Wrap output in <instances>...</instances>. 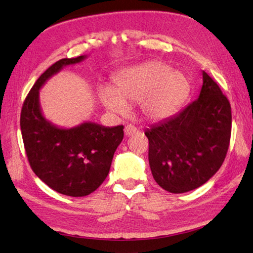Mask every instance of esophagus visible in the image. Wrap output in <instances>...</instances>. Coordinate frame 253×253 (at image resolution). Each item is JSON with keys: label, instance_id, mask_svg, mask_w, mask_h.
Segmentation results:
<instances>
[{"label": "esophagus", "instance_id": "34e87169", "mask_svg": "<svg viewBox=\"0 0 253 253\" xmlns=\"http://www.w3.org/2000/svg\"><path fill=\"white\" fill-rule=\"evenodd\" d=\"M136 132V127L134 126H132V124H129V126H126L124 127V133L126 135H132L133 133Z\"/></svg>", "mask_w": 253, "mask_h": 253}]
</instances>
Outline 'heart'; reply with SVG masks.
Returning a JSON list of instances; mask_svg holds the SVG:
<instances>
[{
	"label": "heart",
	"mask_w": 253,
	"mask_h": 253,
	"mask_svg": "<svg viewBox=\"0 0 253 253\" xmlns=\"http://www.w3.org/2000/svg\"><path fill=\"white\" fill-rule=\"evenodd\" d=\"M188 90V80L183 73L161 61H149L119 73L113 80V88H99L98 97L112 113L124 114L126 104L139 102L144 118L161 120L178 109Z\"/></svg>",
	"instance_id": "heart-1"
}]
</instances>
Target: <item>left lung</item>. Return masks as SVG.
<instances>
[{
	"label": "left lung",
	"mask_w": 253,
	"mask_h": 253,
	"mask_svg": "<svg viewBox=\"0 0 253 253\" xmlns=\"http://www.w3.org/2000/svg\"><path fill=\"white\" fill-rule=\"evenodd\" d=\"M231 127L229 99L203 72L200 96L144 132L149 140V165L157 184L173 194L205 184L225 159Z\"/></svg>",
	"instance_id": "8db88e82"
}]
</instances>
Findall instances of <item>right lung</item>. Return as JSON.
Here are the masks:
<instances>
[{"instance_id":"obj_1","label":"right lung","mask_w":253,"mask_h":253,"mask_svg":"<svg viewBox=\"0 0 253 253\" xmlns=\"http://www.w3.org/2000/svg\"><path fill=\"white\" fill-rule=\"evenodd\" d=\"M85 58H64L51 65L32 86L20 117L24 149L33 172L53 190L73 197L89 195L101 186L124 134L123 126L110 127L92 122L61 129L41 113V86L65 66Z\"/></svg>"}]
</instances>
